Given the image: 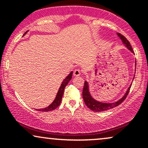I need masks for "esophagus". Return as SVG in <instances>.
Here are the masks:
<instances>
[{
  "instance_id": "obj_1",
  "label": "esophagus",
  "mask_w": 148,
  "mask_h": 148,
  "mask_svg": "<svg viewBox=\"0 0 148 148\" xmlns=\"http://www.w3.org/2000/svg\"><path fill=\"white\" fill-rule=\"evenodd\" d=\"M81 74V72L79 69H76L74 71V76H79Z\"/></svg>"
}]
</instances>
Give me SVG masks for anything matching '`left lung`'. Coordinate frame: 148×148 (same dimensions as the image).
<instances>
[{"instance_id": "left-lung-1", "label": "left lung", "mask_w": 148, "mask_h": 148, "mask_svg": "<svg viewBox=\"0 0 148 148\" xmlns=\"http://www.w3.org/2000/svg\"><path fill=\"white\" fill-rule=\"evenodd\" d=\"M117 35H118L119 38L121 40L122 42L126 48L130 51V52H132V53H134L133 49L132 48V46H131L130 42L127 40V38L125 37H124L123 35H122L120 33H116ZM135 67H136V60H135ZM136 72V69H135ZM136 73V72H134ZM134 76H135V74H134L133 79L132 81H134ZM132 86V84L129 88H127V91L125 92V93L124 94V95L120 98V99L117 100L116 101H114V102L111 103H107V102H102V101H99L98 100H97L92 96L90 91V86H89V83L87 81H85L84 83V89H83V99L84 100V102L86 104L88 108L92 110V111L95 112H102V111H106L107 110H110L111 108H114V107L118 106V105H120L123 101L126 99L127 96L128 95V93L130 92V88Z\"/></svg>"}]
</instances>
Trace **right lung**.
Listing matches in <instances>:
<instances>
[{
	"instance_id": "obj_1",
	"label": "right lung",
	"mask_w": 148,
	"mask_h": 148,
	"mask_svg": "<svg viewBox=\"0 0 148 148\" xmlns=\"http://www.w3.org/2000/svg\"><path fill=\"white\" fill-rule=\"evenodd\" d=\"M28 31L25 32L24 34H23V36H24V35L27 33H28ZM72 74H73V71H72V72L69 73L68 75L67 76V77H66L65 79H64L63 81H62V84H61L60 88H59V89H58V92L56 94V98L54 99L53 101V102L51 103L49 106L46 107V108H39V109L36 108V110H37V111H39L48 112V111H53V110L56 109V108H58L59 105L60 104L61 101H62V95H63L64 88H65L66 86L68 84L69 81L72 79Z\"/></svg>"
}]
</instances>
